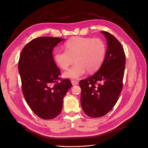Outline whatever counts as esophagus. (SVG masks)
<instances>
[{"instance_id": "obj_1", "label": "esophagus", "mask_w": 148, "mask_h": 148, "mask_svg": "<svg viewBox=\"0 0 148 148\" xmlns=\"http://www.w3.org/2000/svg\"><path fill=\"white\" fill-rule=\"evenodd\" d=\"M71 83H72V84H73V86L77 85V84H78V82L76 81V80H72V81H71Z\"/></svg>"}]
</instances>
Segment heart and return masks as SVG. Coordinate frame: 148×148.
I'll list each match as a JSON object with an SVG mask.
<instances>
[{
  "instance_id": "heart-1",
  "label": "heart",
  "mask_w": 148,
  "mask_h": 148,
  "mask_svg": "<svg viewBox=\"0 0 148 148\" xmlns=\"http://www.w3.org/2000/svg\"><path fill=\"white\" fill-rule=\"evenodd\" d=\"M64 49L55 51L53 60L62 70L68 69L74 60L75 64L63 75L75 79L84 75L86 71L92 73L99 69L105 57L106 47L100 38L76 36L65 43Z\"/></svg>"
}]
</instances>
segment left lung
I'll use <instances>...</instances> for the list:
<instances>
[{
    "instance_id": "left-lung-1",
    "label": "left lung",
    "mask_w": 148,
    "mask_h": 148,
    "mask_svg": "<svg viewBox=\"0 0 148 148\" xmlns=\"http://www.w3.org/2000/svg\"><path fill=\"white\" fill-rule=\"evenodd\" d=\"M107 39L104 60L94 75L80 80L81 104L91 117H100L109 113L116 104L123 88L126 56L123 48L113 35L101 31Z\"/></svg>"
}]
</instances>
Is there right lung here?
Segmentation results:
<instances>
[{
  "label": "right lung",
  "mask_w": 148,
  "mask_h": 148,
  "mask_svg": "<svg viewBox=\"0 0 148 148\" xmlns=\"http://www.w3.org/2000/svg\"><path fill=\"white\" fill-rule=\"evenodd\" d=\"M63 39L42 36L32 39L22 49L18 62L22 91L33 112L43 119L56 117L62 109L63 99L72 84L61 78L52 51Z\"/></svg>",
  "instance_id": "obj_1"
}]
</instances>
